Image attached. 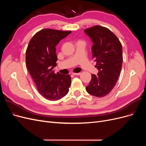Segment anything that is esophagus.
I'll return each instance as SVG.
<instances>
[{"instance_id": "1", "label": "esophagus", "mask_w": 146, "mask_h": 146, "mask_svg": "<svg viewBox=\"0 0 146 146\" xmlns=\"http://www.w3.org/2000/svg\"><path fill=\"white\" fill-rule=\"evenodd\" d=\"M72 74L74 75H79L81 74V73H72Z\"/></svg>"}]
</instances>
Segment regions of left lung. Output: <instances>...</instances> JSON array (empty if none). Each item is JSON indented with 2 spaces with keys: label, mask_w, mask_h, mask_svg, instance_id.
<instances>
[{
  "label": "left lung",
  "mask_w": 146,
  "mask_h": 146,
  "mask_svg": "<svg viewBox=\"0 0 146 146\" xmlns=\"http://www.w3.org/2000/svg\"><path fill=\"white\" fill-rule=\"evenodd\" d=\"M93 43L92 58L98 75L92 74L87 92L98 98L108 95L115 86L123 64V48L118 38L108 29L96 25L84 30Z\"/></svg>",
  "instance_id": "1"
}]
</instances>
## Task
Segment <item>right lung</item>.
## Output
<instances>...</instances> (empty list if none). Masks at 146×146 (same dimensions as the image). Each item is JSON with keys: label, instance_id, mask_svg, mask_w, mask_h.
<instances>
[{"label": "right lung", "instance_id": "1", "mask_svg": "<svg viewBox=\"0 0 146 146\" xmlns=\"http://www.w3.org/2000/svg\"><path fill=\"white\" fill-rule=\"evenodd\" d=\"M71 31L42 30L33 36L26 51V67L39 92L50 101H57L67 95L71 85L69 74L54 73L57 56L56 46Z\"/></svg>", "mask_w": 146, "mask_h": 146}]
</instances>
